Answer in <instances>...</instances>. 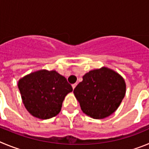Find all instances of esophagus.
<instances>
[{
    "label": "esophagus",
    "instance_id": "obj_1",
    "mask_svg": "<svg viewBox=\"0 0 149 149\" xmlns=\"http://www.w3.org/2000/svg\"><path fill=\"white\" fill-rule=\"evenodd\" d=\"M76 85H77V84H76V83H75V84H72V88H73V90H74V88H76Z\"/></svg>",
    "mask_w": 149,
    "mask_h": 149
}]
</instances>
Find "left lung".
Returning <instances> with one entry per match:
<instances>
[{
  "label": "left lung",
  "mask_w": 149,
  "mask_h": 149,
  "mask_svg": "<svg viewBox=\"0 0 149 149\" xmlns=\"http://www.w3.org/2000/svg\"><path fill=\"white\" fill-rule=\"evenodd\" d=\"M73 91L81 111L93 119H104L120 106L126 85L119 73L108 68L91 70Z\"/></svg>",
  "instance_id": "left-lung-1"
}]
</instances>
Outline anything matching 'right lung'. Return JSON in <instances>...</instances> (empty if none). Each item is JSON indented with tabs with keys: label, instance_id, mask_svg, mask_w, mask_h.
I'll return each mask as SVG.
<instances>
[{
	"label": "right lung",
	"instance_id": "1",
	"mask_svg": "<svg viewBox=\"0 0 149 149\" xmlns=\"http://www.w3.org/2000/svg\"><path fill=\"white\" fill-rule=\"evenodd\" d=\"M18 86L28 112L41 120L58 114L66 95L73 91L66 78L56 70H47L33 72L21 78Z\"/></svg>",
	"mask_w": 149,
	"mask_h": 149
}]
</instances>
